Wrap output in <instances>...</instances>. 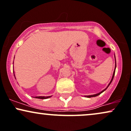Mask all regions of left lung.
Instances as JSON below:
<instances>
[{"mask_svg":"<svg viewBox=\"0 0 131 131\" xmlns=\"http://www.w3.org/2000/svg\"><path fill=\"white\" fill-rule=\"evenodd\" d=\"M116 59H115V70H114V71H113V75H112V79H111V82H110V83H108V86H107V88H106V89H105L104 90H102V91H101V92H100V93H97V94H93V95H89V96H85V97H95V96H97L100 95V94L101 93H102V92H103V91H104L105 90H106L107 89V88H108V86L110 85V84H111V82H112L113 78H114V75H115V69H116Z\"/></svg>","mask_w":131,"mask_h":131,"instance_id":"8db88e82","label":"left lung"}]
</instances>
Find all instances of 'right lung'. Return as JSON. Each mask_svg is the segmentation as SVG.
Returning a JSON list of instances; mask_svg holds the SVG:
<instances>
[{"instance_id": "right-lung-1", "label": "right lung", "mask_w": 131, "mask_h": 131, "mask_svg": "<svg viewBox=\"0 0 131 131\" xmlns=\"http://www.w3.org/2000/svg\"><path fill=\"white\" fill-rule=\"evenodd\" d=\"M15 75V74H14ZM52 96H36L35 97V98H38V99H41V100H45V99H48L49 97H50Z\"/></svg>"}]
</instances>
